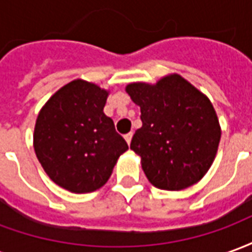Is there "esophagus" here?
<instances>
[{
  "mask_svg": "<svg viewBox=\"0 0 252 252\" xmlns=\"http://www.w3.org/2000/svg\"><path fill=\"white\" fill-rule=\"evenodd\" d=\"M132 135H133V133H132V132H129V133H126V143H128V144H129V143H131V140H132Z\"/></svg>",
  "mask_w": 252,
  "mask_h": 252,
  "instance_id": "obj_1",
  "label": "esophagus"
}]
</instances>
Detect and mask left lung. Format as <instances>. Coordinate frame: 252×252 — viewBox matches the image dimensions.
Returning a JSON list of instances; mask_svg holds the SVG:
<instances>
[{
    "label": "left lung",
    "instance_id": "1",
    "mask_svg": "<svg viewBox=\"0 0 252 252\" xmlns=\"http://www.w3.org/2000/svg\"><path fill=\"white\" fill-rule=\"evenodd\" d=\"M126 93L142 112L131 150L142 158L148 181L164 190L198 182L213 163L221 136L211 101L177 74L157 85L131 83Z\"/></svg>",
    "mask_w": 252,
    "mask_h": 252
}]
</instances>
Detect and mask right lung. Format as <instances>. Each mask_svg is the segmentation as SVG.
Returning <instances> with one entry per match:
<instances>
[{
  "label": "right lung",
  "instance_id": "1",
  "mask_svg": "<svg viewBox=\"0 0 252 252\" xmlns=\"http://www.w3.org/2000/svg\"><path fill=\"white\" fill-rule=\"evenodd\" d=\"M106 98V90L77 79L58 90L37 116L36 157L48 177L72 193L105 185L119 157L128 150L104 113Z\"/></svg>",
  "mask_w": 252,
  "mask_h": 252
}]
</instances>
